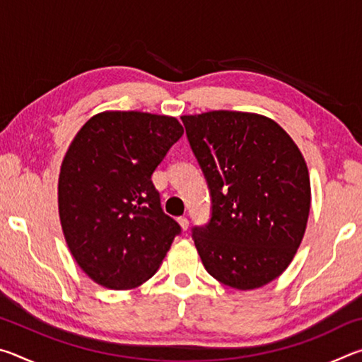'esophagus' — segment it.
<instances>
[{
	"instance_id": "obj_1",
	"label": "esophagus",
	"mask_w": 362,
	"mask_h": 362,
	"mask_svg": "<svg viewBox=\"0 0 362 362\" xmlns=\"http://www.w3.org/2000/svg\"><path fill=\"white\" fill-rule=\"evenodd\" d=\"M177 222H179V225H180V228L185 231L187 228H188V218L187 217H179V220H177Z\"/></svg>"
}]
</instances>
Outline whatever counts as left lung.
Here are the masks:
<instances>
[{"label": "left lung", "instance_id": "8db88e82", "mask_svg": "<svg viewBox=\"0 0 362 362\" xmlns=\"http://www.w3.org/2000/svg\"><path fill=\"white\" fill-rule=\"evenodd\" d=\"M182 121L212 196L209 225L193 230L204 268L238 291L272 283L291 265L308 222L302 151L259 113L214 110Z\"/></svg>", "mask_w": 362, "mask_h": 362}]
</instances>
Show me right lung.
Returning <instances> with one entry per match:
<instances>
[{
	"mask_svg": "<svg viewBox=\"0 0 362 362\" xmlns=\"http://www.w3.org/2000/svg\"><path fill=\"white\" fill-rule=\"evenodd\" d=\"M177 118L107 110L84 122L59 174V217L78 267L129 291L161 267L180 226L163 212L153 170L182 137Z\"/></svg>",
	"mask_w": 362,
	"mask_h": 362,
	"instance_id": "1",
	"label": "right lung"
}]
</instances>
